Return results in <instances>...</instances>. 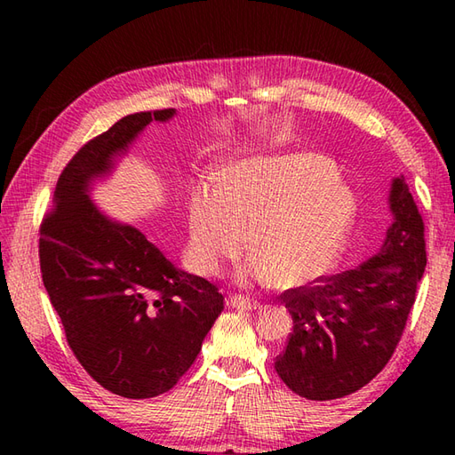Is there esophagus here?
Listing matches in <instances>:
<instances>
[{
  "label": "esophagus",
  "instance_id": "1",
  "mask_svg": "<svg viewBox=\"0 0 455 455\" xmlns=\"http://www.w3.org/2000/svg\"><path fill=\"white\" fill-rule=\"evenodd\" d=\"M228 305L240 308V311H256V308H259L258 301H252V299H248L244 295H230Z\"/></svg>",
  "mask_w": 455,
  "mask_h": 455
}]
</instances>
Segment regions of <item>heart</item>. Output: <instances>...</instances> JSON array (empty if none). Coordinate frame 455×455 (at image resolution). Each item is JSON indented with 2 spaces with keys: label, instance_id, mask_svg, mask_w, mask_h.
I'll return each instance as SVG.
<instances>
[{
  "label": "heart",
  "instance_id": "1",
  "mask_svg": "<svg viewBox=\"0 0 455 455\" xmlns=\"http://www.w3.org/2000/svg\"><path fill=\"white\" fill-rule=\"evenodd\" d=\"M189 256L203 275L219 274L248 250L243 282L295 289L326 275L355 220V197L334 164L315 152H287L230 164L220 186L191 189Z\"/></svg>",
  "mask_w": 455,
  "mask_h": 455
}]
</instances>
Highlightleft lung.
Wrapping results in <instances>:
<instances>
[{
	"label": "left lung",
	"mask_w": 455,
	"mask_h": 455,
	"mask_svg": "<svg viewBox=\"0 0 455 455\" xmlns=\"http://www.w3.org/2000/svg\"><path fill=\"white\" fill-rule=\"evenodd\" d=\"M389 209L393 222L379 252L282 295L293 332L274 365L305 399L331 401L362 389L401 340L427 267L424 222L403 176L391 183Z\"/></svg>",
	"instance_id": "obj_1"
}]
</instances>
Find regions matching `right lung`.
<instances>
[{
    "mask_svg": "<svg viewBox=\"0 0 455 455\" xmlns=\"http://www.w3.org/2000/svg\"><path fill=\"white\" fill-rule=\"evenodd\" d=\"M176 109L127 115L85 142L58 178L38 230L43 283L68 346L101 387L127 399L170 391L201 350L225 297L178 269L139 228L105 217L88 191L152 121Z\"/></svg>",
    "mask_w": 455,
    "mask_h": 455,
    "instance_id": "obj_1",
    "label": "right lung"
}]
</instances>
